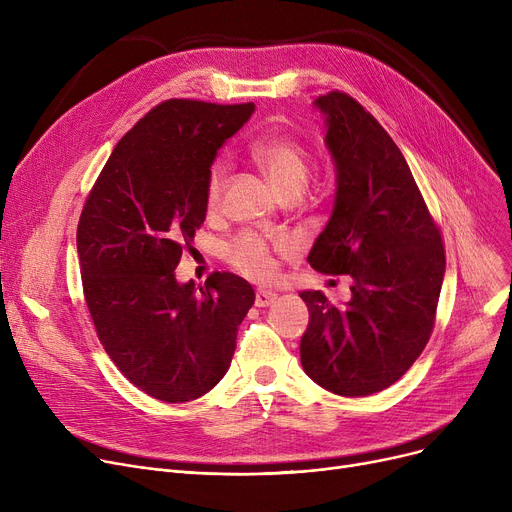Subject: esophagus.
I'll use <instances>...</instances> for the list:
<instances>
[{
  "label": "esophagus",
  "mask_w": 512,
  "mask_h": 512,
  "mask_svg": "<svg viewBox=\"0 0 512 512\" xmlns=\"http://www.w3.org/2000/svg\"><path fill=\"white\" fill-rule=\"evenodd\" d=\"M276 299H278L276 292L257 290V294H255V305H257V307H270V305L276 303Z\"/></svg>",
  "instance_id": "34e87169"
}]
</instances>
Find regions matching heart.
I'll list each match as a JSON object with an SVG mask.
<instances>
[{
	"mask_svg": "<svg viewBox=\"0 0 512 512\" xmlns=\"http://www.w3.org/2000/svg\"><path fill=\"white\" fill-rule=\"evenodd\" d=\"M251 155L263 174L272 180L278 191L286 195H301L309 182L311 157L301 141L288 134L259 139L251 145ZM228 184L224 161H215L207 176V207L215 211L222 205ZM274 245L255 232L238 234L226 247V259L240 274L253 280H270L276 274Z\"/></svg>",
	"mask_w": 512,
	"mask_h": 512,
	"instance_id": "heart-1",
	"label": "heart"
}]
</instances>
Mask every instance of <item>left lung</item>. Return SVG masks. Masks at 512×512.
I'll use <instances>...</instances> for the list:
<instances>
[{
	"mask_svg": "<svg viewBox=\"0 0 512 512\" xmlns=\"http://www.w3.org/2000/svg\"><path fill=\"white\" fill-rule=\"evenodd\" d=\"M326 143L336 164V201L307 257L313 270L355 280L353 299L334 305L301 292L309 328L301 363L340 396L382 392L409 371L436 324L446 270L438 224L390 134L342 91L321 95Z\"/></svg>",
	"mask_w": 512,
	"mask_h": 512,
	"instance_id": "obj_1",
	"label": "left lung"
}]
</instances>
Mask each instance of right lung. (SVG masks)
Returning a JSON list of instances; mask_svg holds the SVG:
<instances>
[{"mask_svg": "<svg viewBox=\"0 0 512 512\" xmlns=\"http://www.w3.org/2000/svg\"><path fill=\"white\" fill-rule=\"evenodd\" d=\"M253 112V103L161 101L120 139L80 213L76 251L97 338L157 400L188 402L218 384L255 303L236 274L213 272L199 292L174 276L205 222L215 153Z\"/></svg>", "mask_w": 512, "mask_h": 512, "instance_id": "right-lung-1", "label": "right lung"}]
</instances>
